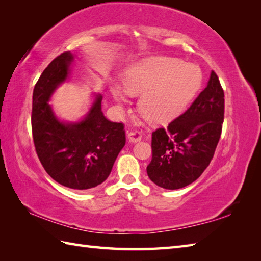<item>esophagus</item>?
I'll use <instances>...</instances> for the list:
<instances>
[{"instance_id": "1", "label": "esophagus", "mask_w": 261, "mask_h": 261, "mask_svg": "<svg viewBox=\"0 0 261 261\" xmlns=\"http://www.w3.org/2000/svg\"><path fill=\"white\" fill-rule=\"evenodd\" d=\"M127 139H129L130 142H138L142 139V134L139 130L129 131V134H127Z\"/></svg>"}]
</instances>
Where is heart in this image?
Wrapping results in <instances>:
<instances>
[{
  "instance_id": "heart-1",
  "label": "heart",
  "mask_w": 261,
  "mask_h": 261,
  "mask_svg": "<svg viewBox=\"0 0 261 261\" xmlns=\"http://www.w3.org/2000/svg\"><path fill=\"white\" fill-rule=\"evenodd\" d=\"M202 71L169 57L149 58L132 68L124 77V90L130 95L140 96V113L154 123H165L178 116L201 88ZM116 102L123 103L124 95L114 88Z\"/></svg>"
}]
</instances>
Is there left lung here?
Returning a JSON list of instances; mask_svg holds the SVG:
<instances>
[{"instance_id": "left-lung-1", "label": "left lung", "mask_w": 261, "mask_h": 261, "mask_svg": "<svg viewBox=\"0 0 261 261\" xmlns=\"http://www.w3.org/2000/svg\"><path fill=\"white\" fill-rule=\"evenodd\" d=\"M224 120V92L215 71L207 86L184 113L152 132V158L147 174L166 190L195 181L207 168L218 146Z\"/></svg>"}]
</instances>
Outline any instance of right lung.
Segmentation results:
<instances>
[{
    "label": "right lung",
    "mask_w": 261,
    "mask_h": 261,
    "mask_svg": "<svg viewBox=\"0 0 261 261\" xmlns=\"http://www.w3.org/2000/svg\"><path fill=\"white\" fill-rule=\"evenodd\" d=\"M73 55L55 58L39 77L32 95L31 127L36 152L54 180L73 190H88L108 178L125 145L124 124L111 122L102 112V96L79 123H63L48 101L67 79Z\"/></svg>",
    "instance_id": "obj_1"
}]
</instances>
